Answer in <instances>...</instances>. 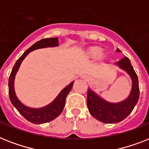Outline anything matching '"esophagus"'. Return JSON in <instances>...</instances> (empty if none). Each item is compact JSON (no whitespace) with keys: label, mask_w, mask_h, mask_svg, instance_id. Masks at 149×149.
<instances>
[{"label":"esophagus","mask_w":149,"mask_h":149,"mask_svg":"<svg viewBox=\"0 0 149 149\" xmlns=\"http://www.w3.org/2000/svg\"><path fill=\"white\" fill-rule=\"evenodd\" d=\"M81 78H83V79H84V80H88V76L83 75V76H81Z\"/></svg>","instance_id":"34e87169"}]
</instances>
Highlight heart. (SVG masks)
Returning <instances> with one entry per match:
<instances>
[{
  "label": "heart",
  "instance_id": "obj_1",
  "mask_svg": "<svg viewBox=\"0 0 149 149\" xmlns=\"http://www.w3.org/2000/svg\"><path fill=\"white\" fill-rule=\"evenodd\" d=\"M105 53L102 47L99 46H91L88 47L84 52V57L86 59H94L97 58L98 60H102L104 58Z\"/></svg>",
  "mask_w": 149,
  "mask_h": 149
}]
</instances>
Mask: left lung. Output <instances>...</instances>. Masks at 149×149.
<instances>
[{
    "mask_svg": "<svg viewBox=\"0 0 149 149\" xmlns=\"http://www.w3.org/2000/svg\"><path fill=\"white\" fill-rule=\"evenodd\" d=\"M116 52H122L118 48ZM112 64L125 71L130 77L132 89L128 97L119 102H110L104 99L90 88L88 89L87 95V105L90 114L100 122L107 124L122 122L132 111L139 98V79L129 58L124 57Z\"/></svg>",
    "mask_w": 149,
    "mask_h": 149,
    "instance_id": "obj_1",
    "label": "left lung"
}]
</instances>
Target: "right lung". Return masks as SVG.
<instances>
[{"label":"right lung","instance_id":"right-lung-1","mask_svg":"<svg viewBox=\"0 0 149 149\" xmlns=\"http://www.w3.org/2000/svg\"><path fill=\"white\" fill-rule=\"evenodd\" d=\"M59 46V41L58 38H50L42 39L32 45L20 57L17 61L15 65L13 67L11 73L9 77L8 87H9V96L12 104L18 112L23 116L24 118L34 124H44L49 122L58 117V115L62 112L63 109L65 105L66 97L71 91L73 87L74 81H71L68 85L64 88L58 95V96L52 101L50 104H47L41 108H31L24 104L17 97L15 90H14V79L17 72L18 71L19 68L24 59L27 56L30 52L41 48L47 47H55Z\"/></svg>","mask_w":149,"mask_h":149}]
</instances>
